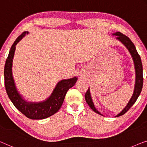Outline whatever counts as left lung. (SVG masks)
<instances>
[{"label":"left lung","instance_id":"left-lung-1","mask_svg":"<svg viewBox=\"0 0 147 147\" xmlns=\"http://www.w3.org/2000/svg\"><path fill=\"white\" fill-rule=\"evenodd\" d=\"M113 35H116L117 36V39L121 41L123 44L128 49V50L129 51L130 53L131 54L132 57H133L134 64H135V73H136V81H135V90H134V92L133 96H132L131 98L130 99L129 102H128L127 106L125 107V109L121 111L119 114H118L116 117H120V116L123 115L129 110L130 108L135 104L136 100H137L138 96L140 94L142 85H143V75H142V62L141 59H140V55H138V53L136 51V49L135 48V46L134 45L133 42L131 40L129 37L126 35L122 34L120 32H117L113 34ZM85 97L86 102H87L88 106L90 107V108L92 109V111L96 113L101 115L98 111L96 110V108L94 107V105L92 102V100L90 96V89L88 88V89L84 95Z\"/></svg>","mask_w":147,"mask_h":147}]
</instances>
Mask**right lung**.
<instances>
[{
  "label": "right lung",
  "mask_w": 147,
  "mask_h": 147,
  "mask_svg": "<svg viewBox=\"0 0 147 147\" xmlns=\"http://www.w3.org/2000/svg\"><path fill=\"white\" fill-rule=\"evenodd\" d=\"M26 34H28V32L24 31L16 39L12 45L6 61L4 71L6 91L14 107L26 117L35 120L44 119L55 114L61 109L66 93L70 88L74 85L77 78L74 77L70 79L61 80L57 84L49 98L43 102H28L24 100L18 92L14 84L12 74V65L16 45Z\"/></svg>",
  "instance_id": "1"
}]
</instances>
